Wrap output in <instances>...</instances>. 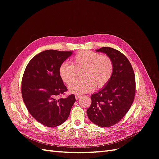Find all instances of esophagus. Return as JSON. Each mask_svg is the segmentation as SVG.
I'll use <instances>...</instances> for the list:
<instances>
[{
    "label": "esophagus",
    "instance_id": "obj_1",
    "mask_svg": "<svg viewBox=\"0 0 159 159\" xmlns=\"http://www.w3.org/2000/svg\"><path fill=\"white\" fill-rule=\"evenodd\" d=\"M81 97V95H80V94H76L75 95V99H76V100H78Z\"/></svg>",
    "mask_w": 159,
    "mask_h": 159
}]
</instances>
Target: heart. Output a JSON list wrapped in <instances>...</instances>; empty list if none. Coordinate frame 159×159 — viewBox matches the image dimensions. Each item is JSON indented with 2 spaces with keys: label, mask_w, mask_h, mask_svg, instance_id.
Instances as JSON below:
<instances>
[{
  "label": "heart",
  "mask_w": 159,
  "mask_h": 159,
  "mask_svg": "<svg viewBox=\"0 0 159 159\" xmlns=\"http://www.w3.org/2000/svg\"><path fill=\"white\" fill-rule=\"evenodd\" d=\"M72 64L62 62L59 68V75L67 84L76 75V69L83 68L82 79L77 80L69 84L70 92L84 93L92 91L95 87L102 88L111 78L113 64L107 56H101L99 53L85 50L78 52L72 59Z\"/></svg>",
  "instance_id": "obj_1"
}]
</instances>
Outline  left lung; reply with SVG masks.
<instances>
[{
  "label": "left lung",
  "instance_id": "1",
  "mask_svg": "<svg viewBox=\"0 0 159 159\" xmlns=\"http://www.w3.org/2000/svg\"><path fill=\"white\" fill-rule=\"evenodd\" d=\"M96 51L105 53L111 59L113 72L109 82L91 95L87 114L94 124L109 127L118 123L131 107L135 95V77L131 63L121 52L110 47Z\"/></svg>",
  "mask_w": 159,
  "mask_h": 159
}]
</instances>
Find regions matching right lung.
<instances>
[{"mask_svg": "<svg viewBox=\"0 0 159 159\" xmlns=\"http://www.w3.org/2000/svg\"><path fill=\"white\" fill-rule=\"evenodd\" d=\"M72 52L43 51L28 64L22 80V96L32 116L43 125L55 127L68 118L75 102L71 94L61 98L68 89L59 75V68Z\"/></svg>", "mask_w": 159, "mask_h": 159, "instance_id": "obj_1", "label": "right lung"}]
</instances>
